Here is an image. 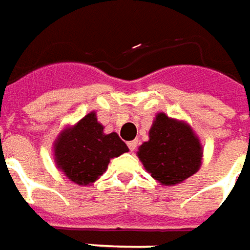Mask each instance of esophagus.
<instances>
[{"instance_id":"1","label":"esophagus","mask_w":250,"mask_h":250,"mask_svg":"<svg viewBox=\"0 0 250 250\" xmlns=\"http://www.w3.org/2000/svg\"><path fill=\"white\" fill-rule=\"evenodd\" d=\"M127 146H128V149H130L131 152H134V150L137 149V146H138V141H137V139H134V141H130V142L127 144Z\"/></svg>"}]
</instances>
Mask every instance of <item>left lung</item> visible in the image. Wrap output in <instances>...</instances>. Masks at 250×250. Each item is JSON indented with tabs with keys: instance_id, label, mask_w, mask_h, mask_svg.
<instances>
[{
	"instance_id": "left-lung-1",
	"label": "left lung",
	"mask_w": 250,
	"mask_h": 250,
	"mask_svg": "<svg viewBox=\"0 0 250 250\" xmlns=\"http://www.w3.org/2000/svg\"><path fill=\"white\" fill-rule=\"evenodd\" d=\"M139 160L163 185H176L196 174L201 164V145L189 125L159 113L149 141L139 146Z\"/></svg>"
}]
</instances>
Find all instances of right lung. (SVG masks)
Wrapping results in <instances>:
<instances>
[{"label": "right lung", "instance_id": "1", "mask_svg": "<svg viewBox=\"0 0 250 250\" xmlns=\"http://www.w3.org/2000/svg\"><path fill=\"white\" fill-rule=\"evenodd\" d=\"M128 147L116 132L104 134V127L91 112L61 132L54 144L56 163L68 179L78 185H91L106 171L109 160L125 153Z\"/></svg>", "mask_w": 250, "mask_h": 250}]
</instances>
